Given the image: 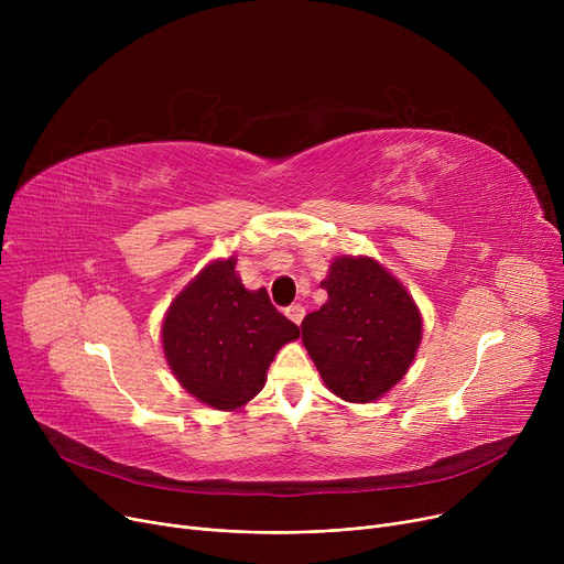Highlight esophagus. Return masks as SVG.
<instances>
[{
	"label": "esophagus",
	"instance_id": "1",
	"mask_svg": "<svg viewBox=\"0 0 564 564\" xmlns=\"http://www.w3.org/2000/svg\"><path fill=\"white\" fill-rule=\"evenodd\" d=\"M285 315H288L294 324H302V319H304V315H306V308H304L302 304H292V306L285 308Z\"/></svg>",
	"mask_w": 564,
	"mask_h": 564
}]
</instances>
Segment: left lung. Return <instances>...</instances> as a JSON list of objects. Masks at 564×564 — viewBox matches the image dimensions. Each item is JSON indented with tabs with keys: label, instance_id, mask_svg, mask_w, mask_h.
Here are the masks:
<instances>
[{
	"label": "left lung",
	"instance_id": "1",
	"mask_svg": "<svg viewBox=\"0 0 564 564\" xmlns=\"http://www.w3.org/2000/svg\"><path fill=\"white\" fill-rule=\"evenodd\" d=\"M322 288L329 300L304 317V347L334 395L375 402L416 359L423 315L409 290L368 256L336 258Z\"/></svg>",
	"mask_w": 564,
	"mask_h": 564
}]
</instances>
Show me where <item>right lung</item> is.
Listing matches in <instances>:
<instances>
[{
  "mask_svg": "<svg viewBox=\"0 0 564 564\" xmlns=\"http://www.w3.org/2000/svg\"><path fill=\"white\" fill-rule=\"evenodd\" d=\"M237 258L213 260L177 292L162 322L164 359L177 383L198 402L237 411L267 381L276 351L300 338L267 290H247Z\"/></svg>",
  "mask_w": 564,
  "mask_h": 564,
  "instance_id": "1",
  "label": "right lung"
}]
</instances>
